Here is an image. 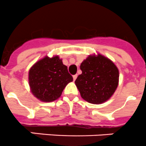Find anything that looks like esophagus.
I'll return each instance as SVG.
<instances>
[{
    "instance_id": "1",
    "label": "esophagus",
    "mask_w": 146,
    "mask_h": 146,
    "mask_svg": "<svg viewBox=\"0 0 146 146\" xmlns=\"http://www.w3.org/2000/svg\"><path fill=\"white\" fill-rule=\"evenodd\" d=\"M77 74H75V75H73V80H75L76 79H77Z\"/></svg>"
}]
</instances>
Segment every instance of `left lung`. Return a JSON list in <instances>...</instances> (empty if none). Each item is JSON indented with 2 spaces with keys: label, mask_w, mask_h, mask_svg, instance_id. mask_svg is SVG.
<instances>
[{
  "label": "left lung",
  "mask_w": 146,
  "mask_h": 146,
  "mask_svg": "<svg viewBox=\"0 0 146 146\" xmlns=\"http://www.w3.org/2000/svg\"><path fill=\"white\" fill-rule=\"evenodd\" d=\"M75 85L80 96L90 104H101L113 95L119 85V73L114 63L101 53L89 55L83 60Z\"/></svg>",
  "instance_id": "left-lung-1"
}]
</instances>
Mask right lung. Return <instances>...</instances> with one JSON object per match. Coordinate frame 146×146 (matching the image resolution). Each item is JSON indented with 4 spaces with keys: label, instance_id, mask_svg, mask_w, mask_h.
<instances>
[{
    "label": "right lung",
    "instance_id": "add662e5",
    "mask_svg": "<svg viewBox=\"0 0 146 146\" xmlns=\"http://www.w3.org/2000/svg\"><path fill=\"white\" fill-rule=\"evenodd\" d=\"M28 80L33 96L46 103L58 99L65 87L73 81L58 56H45L35 63L29 70Z\"/></svg>",
    "mask_w": 146,
    "mask_h": 146
}]
</instances>
